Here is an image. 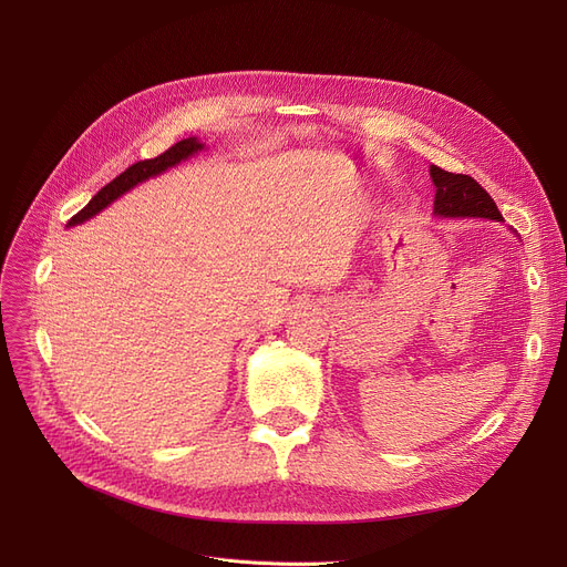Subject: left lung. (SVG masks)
<instances>
[{
    "label": "left lung",
    "instance_id": "8db88e82",
    "mask_svg": "<svg viewBox=\"0 0 567 567\" xmlns=\"http://www.w3.org/2000/svg\"><path fill=\"white\" fill-rule=\"evenodd\" d=\"M434 182V214L441 218H489L501 223L503 216L489 193L468 174H453L430 165Z\"/></svg>",
    "mask_w": 567,
    "mask_h": 567
}]
</instances>
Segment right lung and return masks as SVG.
<instances>
[{
    "mask_svg": "<svg viewBox=\"0 0 567 567\" xmlns=\"http://www.w3.org/2000/svg\"><path fill=\"white\" fill-rule=\"evenodd\" d=\"M202 148H204V144H202L197 137H188V140L176 142L174 146L167 148L165 154H161V156H156V158H152V161H140V163L131 165L126 172H122L116 178H112V182H110L107 186H103L92 199H89V204L82 208V212H78V214L69 220V227L80 225V223H84V220H89V218H94L96 214L103 212L105 206H110L116 197H122L124 193H128V190L135 188L137 184L146 182V178L158 176V174H163L165 169H169V167L178 165L182 161L190 158L193 154L202 152Z\"/></svg>",
    "mask_w": 567,
    "mask_h": 567,
    "instance_id": "1",
    "label": "right lung"
}]
</instances>
